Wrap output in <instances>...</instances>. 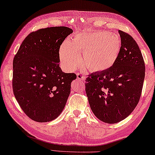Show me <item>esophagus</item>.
Returning <instances> with one entry per match:
<instances>
[{"label":"esophagus","instance_id":"esophagus-1","mask_svg":"<svg viewBox=\"0 0 155 155\" xmlns=\"http://www.w3.org/2000/svg\"><path fill=\"white\" fill-rule=\"evenodd\" d=\"M77 78L78 80H80L81 81H84L85 80V76L83 75L82 74H81V73H77Z\"/></svg>","mask_w":155,"mask_h":155}]
</instances>
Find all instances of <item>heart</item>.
Wrapping results in <instances>:
<instances>
[{
	"label": "heart",
	"instance_id": "b5f03b06",
	"mask_svg": "<svg viewBox=\"0 0 155 155\" xmlns=\"http://www.w3.org/2000/svg\"><path fill=\"white\" fill-rule=\"evenodd\" d=\"M121 49L120 37L106 31H82L75 34L71 42L61 45L59 58L63 68L73 71L81 62L93 72L104 71L115 64Z\"/></svg>",
	"mask_w": 155,
	"mask_h": 155
}]
</instances>
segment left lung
<instances>
[{
    "label": "left lung",
    "instance_id": "1",
    "mask_svg": "<svg viewBox=\"0 0 155 155\" xmlns=\"http://www.w3.org/2000/svg\"><path fill=\"white\" fill-rule=\"evenodd\" d=\"M121 49L115 64L86 80V93L93 113L100 121L116 124L127 117L137 105L145 78V64L133 38L118 31Z\"/></svg>",
    "mask_w": 155,
    "mask_h": 155
}]
</instances>
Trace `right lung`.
<instances>
[{
    "label": "right lung",
    "mask_w": 155,
    "mask_h": 155,
    "mask_svg": "<svg viewBox=\"0 0 155 155\" xmlns=\"http://www.w3.org/2000/svg\"><path fill=\"white\" fill-rule=\"evenodd\" d=\"M73 30L67 27L40 29L25 38L13 61V91L32 120L48 122L62 112L75 73L60 67V45Z\"/></svg>",
    "instance_id": "add662e5"
}]
</instances>
